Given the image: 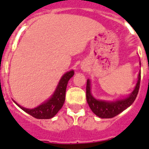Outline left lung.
I'll list each match as a JSON object with an SVG mask.
<instances>
[{"mask_svg": "<svg viewBox=\"0 0 149 149\" xmlns=\"http://www.w3.org/2000/svg\"><path fill=\"white\" fill-rule=\"evenodd\" d=\"M141 81V72L139 74V80L136 84L134 91L132 94L125 100H118L116 102H107L103 100H98L93 97L91 93V83L87 79L86 82V101L93 113L96 115L101 118H111L115 117L120 113H121L125 109H127L136 99L137 95L139 93Z\"/></svg>", "mask_w": 149, "mask_h": 149, "instance_id": "obj_1", "label": "left lung"}]
</instances>
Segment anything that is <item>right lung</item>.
<instances>
[{"mask_svg":"<svg viewBox=\"0 0 149 149\" xmlns=\"http://www.w3.org/2000/svg\"><path fill=\"white\" fill-rule=\"evenodd\" d=\"M73 75L74 72L72 70L63 75L52 97L47 102L41 104L36 108L27 109L19 106L18 104L17 105L26 113H29L30 115L38 119H49L53 118L58 113V111L62 108L64 104L65 90H66L68 81Z\"/></svg>","mask_w":149,"mask_h":149,"instance_id":"right-lung-1","label":"right lung"}]
</instances>
